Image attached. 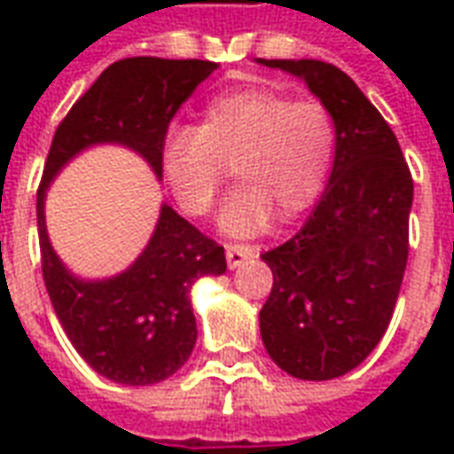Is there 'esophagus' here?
Returning <instances> with one entry per match:
<instances>
[{"label": "esophagus", "mask_w": 454, "mask_h": 454, "mask_svg": "<svg viewBox=\"0 0 454 454\" xmlns=\"http://www.w3.org/2000/svg\"><path fill=\"white\" fill-rule=\"evenodd\" d=\"M257 255V247L253 246H226V262L231 270H236L247 260H253Z\"/></svg>", "instance_id": "obj_1"}]
</instances>
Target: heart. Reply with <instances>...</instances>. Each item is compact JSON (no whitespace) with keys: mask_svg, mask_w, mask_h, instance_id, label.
I'll return each instance as SVG.
<instances>
[{"mask_svg":"<svg viewBox=\"0 0 454 454\" xmlns=\"http://www.w3.org/2000/svg\"><path fill=\"white\" fill-rule=\"evenodd\" d=\"M335 158V123L321 102L246 87L216 97L197 129L172 130L162 175L189 216H204L233 168L238 189L218 214L228 236H255L292 221L321 197Z\"/></svg>","mask_w":454,"mask_h":454,"instance_id":"obj_1","label":"heart"}]
</instances>
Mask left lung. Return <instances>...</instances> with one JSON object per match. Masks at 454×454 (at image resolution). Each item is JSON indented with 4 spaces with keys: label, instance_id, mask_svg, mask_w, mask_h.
Returning a JSON list of instances; mask_svg holds the SVG:
<instances>
[{
    "label": "left lung",
    "instance_id": "left-lung-1",
    "mask_svg": "<svg viewBox=\"0 0 454 454\" xmlns=\"http://www.w3.org/2000/svg\"><path fill=\"white\" fill-rule=\"evenodd\" d=\"M304 80L335 123V158L301 231L262 255L270 357L296 380L342 377L367 360L396 306L409 260L413 179L399 140L348 74L321 60H262Z\"/></svg>",
    "mask_w": 454,
    "mask_h": 454
}]
</instances>
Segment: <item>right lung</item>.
I'll return each instance as SVG.
<instances>
[{
    "mask_svg": "<svg viewBox=\"0 0 454 454\" xmlns=\"http://www.w3.org/2000/svg\"><path fill=\"white\" fill-rule=\"evenodd\" d=\"M208 60L126 58L109 65L58 126L38 187L41 265L55 316L74 350L116 384L148 387L168 380L197 342L192 286L226 272L223 247L168 204L133 265L106 279L73 275L51 246L45 192L82 150L123 145L162 179V145L179 106L216 70Z\"/></svg>",
    "mask_w": 454,
    "mask_h": 454,
    "instance_id": "add662e5",
    "label": "right lung"
}]
</instances>
